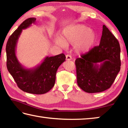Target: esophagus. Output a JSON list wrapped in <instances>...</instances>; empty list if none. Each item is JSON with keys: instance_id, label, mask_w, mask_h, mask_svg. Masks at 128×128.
Masks as SVG:
<instances>
[{"instance_id": "1", "label": "esophagus", "mask_w": 128, "mask_h": 128, "mask_svg": "<svg viewBox=\"0 0 128 128\" xmlns=\"http://www.w3.org/2000/svg\"><path fill=\"white\" fill-rule=\"evenodd\" d=\"M72 59V56L70 55H66V60H70Z\"/></svg>"}]
</instances>
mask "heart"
Segmentation results:
<instances>
[{"label": "heart", "mask_w": 128, "mask_h": 128, "mask_svg": "<svg viewBox=\"0 0 128 128\" xmlns=\"http://www.w3.org/2000/svg\"><path fill=\"white\" fill-rule=\"evenodd\" d=\"M95 40V34L92 30L83 24H76L66 26L62 32V39H58L60 46L66 47V44H74L76 52L83 54L92 48Z\"/></svg>", "instance_id": "1"}]
</instances>
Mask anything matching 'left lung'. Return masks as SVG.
I'll return each mask as SVG.
<instances>
[{
    "mask_svg": "<svg viewBox=\"0 0 128 128\" xmlns=\"http://www.w3.org/2000/svg\"><path fill=\"white\" fill-rule=\"evenodd\" d=\"M100 62V65L98 63ZM77 82L88 93L100 92L111 87L121 66L118 41L104 25L100 43L75 61Z\"/></svg>",
    "mask_w": 128,
    "mask_h": 128,
    "instance_id": "obj_1",
    "label": "left lung"
}]
</instances>
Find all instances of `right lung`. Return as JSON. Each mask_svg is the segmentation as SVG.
<instances>
[{"label": "right lung", "instance_id": "right-lung-1", "mask_svg": "<svg viewBox=\"0 0 128 128\" xmlns=\"http://www.w3.org/2000/svg\"><path fill=\"white\" fill-rule=\"evenodd\" d=\"M36 21L34 17L25 20L8 39L6 45L7 67L21 90L30 94H43L54 87L58 69L66 58L64 54L47 56L42 63L32 69H26L20 63L16 55L17 41L22 30L35 24Z\"/></svg>", "mask_w": 128, "mask_h": 128}]
</instances>
